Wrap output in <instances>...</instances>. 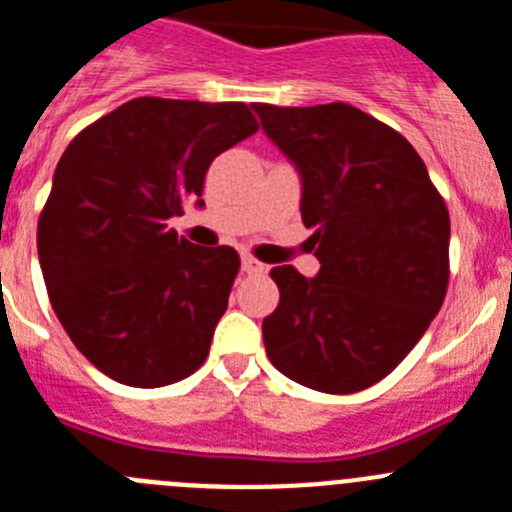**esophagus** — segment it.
Returning <instances> with one entry per match:
<instances>
[{"label": "esophagus", "mask_w": 512, "mask_h": 512, "mask_svg": "<svg viewBox=\"0 0 512 512\" xmlns=\"http://www.w3.org/2000/svg\"><path fill=\"white\" fill-rule=\"evenodd\" d=\"M242 270L250 275H260V273H265V265H262L260 260H255L252 255H245L242 257Z\"/></svg>", "instance_id": "1"}]
</instances>
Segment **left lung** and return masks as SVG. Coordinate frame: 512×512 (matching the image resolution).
<instances>
[{
  "instance_id": "obj_1",
  "label": "left lung",
  "mask_w": 512,
  "mask_h": 512,
  "mask_svg": "<svg viewBox=\"0 0 512 512\" xmlns=\"http://www.w3.org/2000/svg\"><path fill=\"white\" fill-rule=\"evenodd\" d=\"M267 137L298 165L301 219L321 270H270L280 303L265 352L306 388L349 395L388 377L426 334L449 288V209L416 147L342 101L255 104Z\"/></svg>"
}]
</instances>
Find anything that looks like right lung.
I'll list each match as a JSON object with an SVG mask.
<instances>
[{
	"mask_svg": "<svg viewBox=\"0 0 512 512\" xmlns=\"http://www.w3.org/2000/svg\"><path fill=\"white\" fill-rule=\"evenodd\" d=\"M257 130L242 101L140 96L58 160L38 219L45 288L78 352L112 380L163 388L209 357L239 255L191 245L168 219L204 193L216 155Z\"/></svg>",
	"mask_w": 512,
	"mask_h": 512,
	"instance_id": "add662e5",
	"label": "right lung"
}]
</instances>
